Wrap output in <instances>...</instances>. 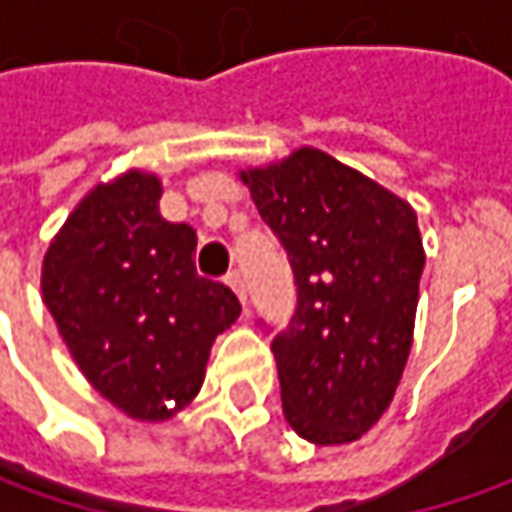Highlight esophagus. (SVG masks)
I'll return each mask as SVG.
<instances>
[{
    "label": "esophagus",
    "instance_id": "34e87169",
    "mask_svg": "<svg viewBox=\"0 0 512 512\" xmlns=\"http://www.w3.org/2000/svg\"><path fill=\"white\" fill-rule=\"evenodd\" d=\"M225 282H227V287H230V290H233V293L239 296V302L245 305V282H242V276H239V273L233 270V273H227Z\"/></svg>",
    "mask_w": 512,
    "mask_h": 512
}]
</instances>
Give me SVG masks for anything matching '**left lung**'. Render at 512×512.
I'll use <instances>...</instances> for the list:
<instances>
[{
    "instance_id": "8db88e82",
    "label": "left lung",
    "mask_w": 512,
    "mask_h": 512,
    "mask_svg": "<svg viewBox=\"0 0 512 512\" xmlns=\"http://www.w3.org/2000/svg\"><path fill=\"white\" fill-rule=\"evenodd\" d=\"M239 176L296 276V313L270 344L285 419L319 447L356 442L410 356L424 267L416 210L316 148Z\"/></svg>"
}]
</instances>
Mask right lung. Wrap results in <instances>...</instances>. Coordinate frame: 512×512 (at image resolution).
I'll list each match as a JSON object with an SVG mask.
<instances>
[{
    "instance_id": "1",
    "label": "right lung",
    "mask_w": 512,
    "mask_h": 512,
    "mask_svg": "<svg viewBox=\"0 0 512 512\" xmlns=\"http://www.w3.org/2000/svg\"><path fill=\"white\" fill-rule=\"evenodd\" d=\"M159 199L145 170L99 182L42 262V302L73 362L136 422H165L196 399L210 347L242 313L230 287L196 273V230L162 219Z\"/></svg>"
}]
</instances>
